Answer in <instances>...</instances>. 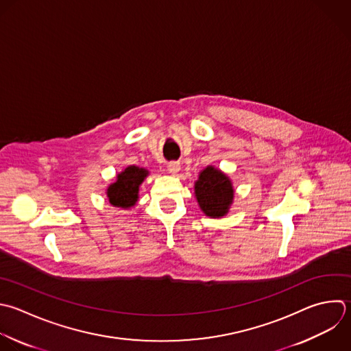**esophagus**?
<instances>
[{
  "label": "esophagus",
  "mask_w": 351,
  "mask_h": 351,
  "mask_svg": "<svg viewBox=\"0 0 351 351\" xmlns=\"http://www.w3.org/2000/svg\"><path fill=\"white\" fill-rule=\"evenodd\" d=\"M167 170H169V173L170 174H178L180 173V170H181V163H178V162H171V163H169L167 165Z\"/></svg>",
  "instance_id": "esophagus-1"
}]
</instances>
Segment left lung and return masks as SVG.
I'll use <instances>...</instances> for the list:
<instances>
[{
	"label": "left lung",
	"instance_id": "8db88e82",
	"mask_svg": "<svg viewBox=\"0 0 351 351\" xmlns=\"http://www.w3.org/2000/svg\"><path fill=\"white\" fill-rule=\"evenodd\" d=\"M195 196L200 210L210 218L225 217L234 199V188L228 174L207 166L195 181Z\"/></svg>",
	"mask_w": 351,
	"mask_h": 351
}]
</instances>
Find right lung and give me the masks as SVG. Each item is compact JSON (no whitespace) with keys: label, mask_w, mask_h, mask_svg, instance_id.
Masks as SVG:
<instances>
[{"label":"right lung","mask_w":351,"mask_h":351,"mask_svg":"<svg viewBox=\"0 0 351 351\" xmlns=\"http://www.w3.org/2000/svg\"><path fill=\"white\" fill-rule=\"evenodd\" d=\"M149 171L145 167L128 166L125 170L119 171L117 180L107 186V197L111 206L129 210L133 208L138 202L140 185L148 177Z\"/></svg>","instance_id":"right-lung-1"}]
</instances>
